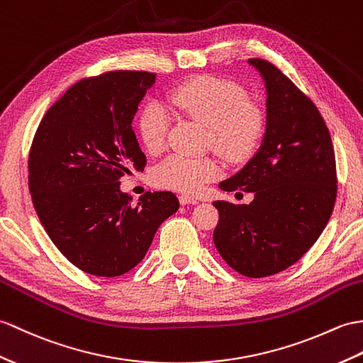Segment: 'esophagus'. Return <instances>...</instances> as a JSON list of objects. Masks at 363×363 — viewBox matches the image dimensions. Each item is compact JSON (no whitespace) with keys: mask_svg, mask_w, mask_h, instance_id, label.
Instances as JSON below:
<instances>
[{"mask_svg":"<svg viewBox=\"0 0 363 363\" xmlns=\"http://www.w3.org/2000/svg\"><path fill=\"white\" fill-rule=\"evenodd\" d=\"M179 202L182 206H187V204H198V199L191 198V196H187V195H181L179 196Z\"/></svg>","mask_w":363,"mask_h":363,"instance_id":"obj_1","label":"esophagus"}]
</instances>
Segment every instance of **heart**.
<instances>
[{
	"label": "heart",
	"mask_w": 363,
	"mask_h": 363,
	"mask_svg": "<svg viewBox=\"0 0 363 363\" xmlns=\"http://www.w3.org/2000/svg\"><path fill=\"white\" fill-rule=\"evenodd\" d=\"M170 102L179 111L208 128L212 148L227 161L249 156L263 133V114L247 102V94L237 83L223 79L196 77L172 91ZM170 117L162 105L150 102L138 119L139 136L151 155L165 147ZM220 176V165L212 157L170 156L153 172L159 187L196 193L202 185Z\"/></svg>",
	"instance_id": "obj_1"
}]
</instances>
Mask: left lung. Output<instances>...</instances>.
I'll return each instance as SVG.
<instances>
[{"label": "left lung", "mask_w": 363, "mask_h": 363, "mask_svg": "<svg viewBox=\"0 0 363 363\" xmlns=\"http://www.w3.org/2000/svg\"><path fill=\"white\" fill-rule=\"evenodd\" d=\"M266 86V133L255 156L224 191H250V204L215 201L213 242L244 277L284 271L306 254L330 221L337 196L330 131L308 96L272 63L250 58Z\"/></svg>", "instance_id": "1"}]
</instances>
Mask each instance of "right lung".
<instances>
[{"label":"right lung","instance_id":"obj_1","mask_svg":"<svg viewBox=\"0 0 363 363\" xmlns=\"http://www.w3.org/2000/svg\"><path fill=\"white\" fill-rule=\"evenodd\" d=\"M156 74L109 71L75 83L48 109L29 151L33 207L57 249L80 271L119 277L145 257L155 233L179 208L172 191L136 204L121 178L143 172L133 119Z\"/></svg>","mask_w":363,"mask_h":363}]
</instances>
